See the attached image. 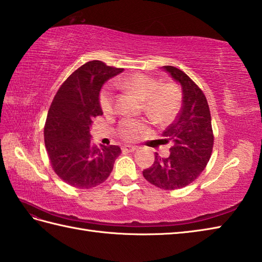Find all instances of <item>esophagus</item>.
<instances>
[{
    "mask_svg": "<svg viewBox=\"0 0 262 262\" xmlns=\"http://www.w3.org/2000/svg\"><path fill=\"white\" fill-rule=\"evenodd\" d=\"M135 150H137L136 147H132V146H125L122 148V151L123 152H133Z\"/></svg>",
    "mask_w": 262,
    "mask_h": 262,
    "instance_id": "1",
    "label": "esophagus"
}]
</instances>
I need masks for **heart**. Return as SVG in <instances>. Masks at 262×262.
I'll list each match as a JSON object with an SVG mask.
<instances>
[{
	"instance_id": "b5f03b06",
	"label": "heart",
	"mask_w": 262,
	"mask_h": 262,
	"mask_svg": "<svg viewBox=\"0 0 262 262\" xmlns=\"http://www.w3.org/2000/svg\"><path fill=\"white\" fill-rule=\"evenodd\" d=\"M115 86L143 99L146 113L156 122L170 121L178 114L182 93L172 82L161 83L154 77L145 73H133L115 81ZM116 96L113 84H106L99 94V105L104 114H112L115 111ZM147 132V125L141 121L124 119L117 126V135L125 141H136Z\"/></svg>"
}]
</instances>
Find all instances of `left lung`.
I'll return each mask as SVG.
<instances>
[{
  "label": "left lung",
  "mask_w": 262,
  "mask_h": 262,
  "mask_svg": "<svg viewBox=\"0 0 262 262\" xmlns=\"http://www.w3.org/2000/svg\"><path fill=\"white\" fill-rule=\"evenodd\" d=\"M163 68L182 86V107L162 135V143H172L169 156L162 157L156 152L154 164L142 174L149 183L170 191L189 185L206 168L212 152L213 132L204 92L180 69Z\"/></svg>",
  "instance_id": "left-lung-1"
}]
</instances>
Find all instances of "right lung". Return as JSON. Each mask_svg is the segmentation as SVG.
<instances>
[{"label": "right lung", "mask_w": 262, "mask_h": 262, "mask_svg": "<svg viewBox=\"0 0 262 262\" xmlns=\"http://www.w3.org/2000/svg\"><path fill=\"white\" fill-rule=\"evenodd\" d=\"M123 69L89 61L77 69L58 88L47 113L44 139L52 168L63 182L90 189L107 180L119 146H90V127L103 115L99 92L106 80Z\"/></svg>", "instance_id": "obj_1"}]
</instances>
